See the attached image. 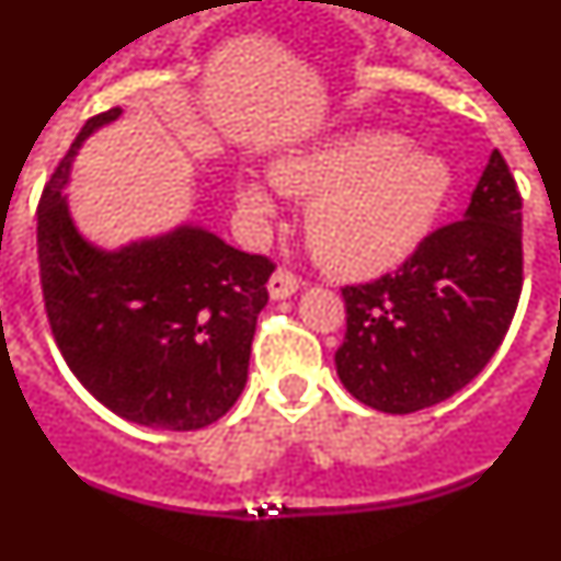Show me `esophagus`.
I'll list each match as a JSON object with an SVG mask.
<instances>
[{"label":"esophagus","instance_id":"1","mask_svg":"<svg viewBox=\"0 0 561 561\" xmlns=\"http://www.w3.org/2000/svg\"><path fill=\"white\" fill-rule=\"evenodd\" d=\"M300 286H304V280H300V277H297L291 270H284V266L272 272V277H270V295L275 297V300L291 297L297 289H300Z\"/></svg>","mask_w":561,"mask_h":561}]
</instances>
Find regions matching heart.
Wrapping results in <instances>:
<instances>
[{"instance_id":"obj_1","label":"heart","mask_w":561,"mask_h":561,"mask_svg":"<svg viewBox=\"0 0 561 561\" xmlns=\"http://www.w3.org/2000/svg\"><path fill=\"white\" fill-rule=\"evenodd\" d=\"M272 180L309 202L306 238L320 264L362 277L401 264L424 241L453 173L435 153L410 148L401 134L359 131L286 157L272 168ZM238 202L252 219L272 213L270 196L250 182Z\"/></svg>"}]
</instances>
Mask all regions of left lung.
<instances>
[{
  "label": "left lung",
  "mask_w": 561,
  "mask_h": 561,
  "mask_svg": "<svg viewBox=\"0 0 561 561\" xmlns=\"http://www.w3.org/2000/svg\"><path fill=\"white\" fill-rule=\"evenodd\" d=\"M523 291V196L494 151L466 216L424 236L396 272L342 286L334 362L354 399L415 413L466 388L500 348Z\"/></svg>",
  "instance_id": "obj_1"
}]
</instances>
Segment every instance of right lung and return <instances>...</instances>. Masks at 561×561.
<instances>
[{
  "label": "right lung",
  "instance_id": "obj_1",
  "mask_svg": "<svg viewBox=\"0 0 561 561\" xmlns=\"http://www.w3.org/2000/svg\"><path fill=\"white\" fill-rule=\"evenodd\" d=\"M117 114L89 117L38 199L44 311L69 370L112 413L153 430H202L244 390L275 264L202 227L117 252L87 244L61 191L78 146Z\"/></svg>",
  "mask_w": 561,
  "mask_h": 561
}]
</instances>
